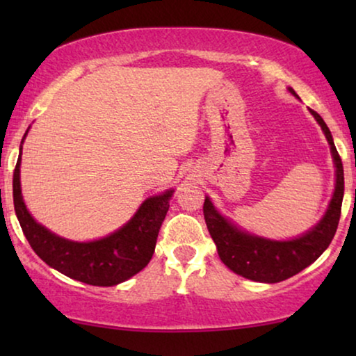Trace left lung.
<instances>
[{
  "mask_svg": "<svg viewBox=\"0 0 356 356\" xmlns=\"http://www.w3.org/2000/svg\"><path fill=\"white\" fill-rule=\"evenodd\" d=\"M289 90L295 97H298L291 87H289ZM309 111L324 131L335 165L334 196L318 225L293 240L275 241L241 230L216 211L211 199L206 197L204 201V218H206L207 230L217 246L218 256L228 269L245 279L264 282V284H277V282L290 279L303 270L305 267L313 264L327 250L335 232H337L343 199L342 160L335 149L327 124L324 123L319 113H316L314 110Z\"/></svg>",
  "mask_w": 356,
  "mask_h": 356,
  "instance_id": "8db88e82",
  "label": "left lung"
}]
</instances>
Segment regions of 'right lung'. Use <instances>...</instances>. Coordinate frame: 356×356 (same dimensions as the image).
<instances>
[{"label": "right lung", "instance_id": "1", "mask_svg": "<svg viewBox=\"0 0 356 356\" xmlns=\"http://www.w3.org/2000/svg\"><path fill=\"white\" fill-rule=\"evenodd\" d=\"M29 129L24 134V139ZM21 154L13 175L14 211L29 245L42 261L71 279L97 286L118 285L143 270L152 259L159 230L167 216L173 189L140 204L128 223L95 241H71L33 220L21 193Z\"/></svg>", "mask_w": 356, "mask_h": 356}]
</instances>
